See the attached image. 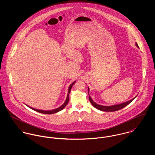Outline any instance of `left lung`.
Here are the masks:
<instances>
[{"label":"left lung","mask_w":155,"mask_h":155,"mask_svg":"<svg viewBox=\"0 0 155 155\" xmlns=\"http://www.w3.org/2000/svg\"><path fill=\"white\" fill-rule=\"evenodd\" d=\"M135 45L137 46V48H139V46L138 44L137 43H135ZM89 88H88V94H89ZM137 96H135L134 98H133L132 100H130V101H128L125 103H121V104H116V105H113V106H101V105H100V104H98L97 103H95L91 98V97L89 96V100L91 102V103L92 104V105L96 109L100 110L101 111H114L119 110L124 107H125V106H127V105H128L130 103H131L133 101V100L136 98Z\"/></svg>","instance_id":"obj_1"}]
</instances>
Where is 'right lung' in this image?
Here are the masks:
<instances>
[{
	"label": "right lung",
	"mask_w": 155,
	"mask_h": 155,
	"mask_svg": "<svg viewBox=\"0 0 155 155\" xmlns=\"http://www.w3.org/2000/svg\"><path fill=\"white\" fill-rule=\"evenodd\" d=\"M75 82H76V81L73 82L69 86L68 89V94H67V96L66 100L65 102L64 103V104H63V105H61L60 107H58V108H57V109H54V110H39V109H36L32 108V107H31L28 106L26 105V104H25V105L27 106L29 108L33 110L36 111H38V112H39V113H44V114H54V113H57V112H58V111L63 110V109L66 106L67 103H68V101H69V94H70V92L71 89L73 85H74V84Z\"/></svg>",
	"instance_id": "right-lung-1"
}]
</instances>
